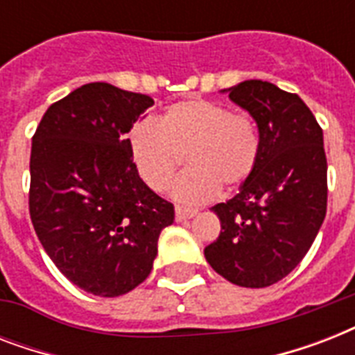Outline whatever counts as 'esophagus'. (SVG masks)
<instances>
[{
  "mask_svg": "<svg viewBox=\"0 0 355 355\" xmlns=\"http://www.w3.org/2000/svg\"><path fill=\"white\" fill-rule=\"evenodd\" d=\"M195 214H197V211H195V210H186V208H177V210H175V219H177L178 223L188 221V219H191V217H195Z\"/></svg>",
  "mask_w": 355,
  "mask_h": 355,
  "instance_id": "obj_1",
  "label": "esophagus"
}]
</instances>
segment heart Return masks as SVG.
<instances>
[{
	"label": "heart",
	"mask_w": 355,
	"mask_h": 355,
	"mask_svg": "<svg viewBox=\"0 0 355 355\" xmlns=\"http://www.w3.org/2000/svg\"><path fill=\"white\" fill-rule=\"evenodd\" d=\"M128 147L136 171L156 193L169 189L186 158L189 171L175 186V197L193 205L252 177L259 132L248 114L230 112L221 103L188 99L167 107L158 127L138 123Z\"/></svg>",
	"instance_id": "heart-1"
}]
</instances>
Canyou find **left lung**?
<instances>
[{"label":"left lung","instance_id":"obj_1","mask_svg":"<svg viewBox=\"0 0 355 355\" xmlns=\"http://www.w3.org/2000/svg\"><path fill=\"white\" fill-rule=\"evenodd\" d=\"M228 97L258 125L259 158L236 197L211 206L221 234L205 248L217 275L267 287L297 267L319 234L328 202L322 128L306 103L265 80H245Z\"/></svg>","mask_w":355,"mask_h":355}]
</instances>
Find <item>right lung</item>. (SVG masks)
<instances>
[{
  "label": "right lung",
  "mask_w": 355,
  "mask_h": 355,
  "mask_svg": "<svg viewBox=\"0 0 355 355\" xmlns=\"http://www.w3.org/2000/svg\"><path fill=\"white\" fill-rule=\"evenodd\" d=\"M149 96L90 83L53 103L33 136L29 214L57 269L80 289L119 297L149 276L171 202L139 178L125 134Z\"/></svg>",
  "instance_id": "right-lung-1"
}]
</instances>
